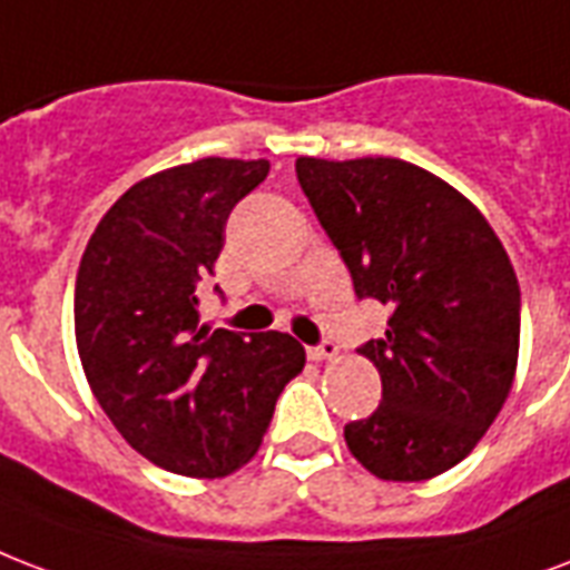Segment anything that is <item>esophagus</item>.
Returning <instances> with one entry per match:
<instances>
[{"label":"esophagus","mask_w":570,"mask_h":570,"mask_svg":"<svg viewBox=\"0 0 570 570\" xmlns=\"http://www.w3.org/2000/svg\"><path fill=\"white\" fill-rule=\"evenodd\" d=\"M307 355H311L314 362H328V358H337V343L323 341V343H316V346H307Z\"/></svg>","instance_id":"34e87169"}]
</instances>
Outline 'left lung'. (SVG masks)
<instances>
[{
  "label": "left lung",
  "instance_id": "1",
  "mask_svg": "<svg viewBox=\"0 0 570 570\" xmlns=\"http://www.w3.org/2000/svg\"><path fill=\"white\" fill-rule=\"evenodd\" d=\"M304 197L350 268L355 295L391 311L358 346L382 401L343 428L382 481L458 466L488 433L514 382L520 284L505 247L463 194L397 158H298Z\"/></svg>",
  "mask_w": 570,
  "mask_h": 570
}]
</instances>
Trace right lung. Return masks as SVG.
Wrapping results in <instances>:
<instances>
[{"instance_id":"1","label":"right lung","mask_w":570,"mask_h":570,"mask_svg":"<svg viewBox=\"0 0 570 570\" xmlns=\"http://www.w3.org/2000/svg\"><path fill=\"white\" fill-rule=\"evenodd\" d=\"M266 176L268 160L227 158L155 173L112 203L80 259L86 380L130 449L176 475L220 478L254 458L304 367L289 334L199 325L197 286L215 275L229 212Z\"/></svg>"}]
</instances>
